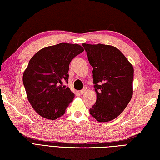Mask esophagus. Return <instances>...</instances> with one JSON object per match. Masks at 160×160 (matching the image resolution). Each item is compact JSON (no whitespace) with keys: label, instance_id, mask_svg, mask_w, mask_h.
<instances>
[{"label":"esophagus","instance_id":"34e87169","mask_svg":"<svg viewBox=\"0 0 160 160\" xmlns=\"http://www.w3.org/2000/svg\"><path fill=\"white\" fill-rule=\"evenodd\" d=\"M87 91V88H84V89H83L82 90H81V91H80V93L81 95H82V94H84V93H85Z\"/></svg>","mask_w":160,"mask_h":160}]
</instances>
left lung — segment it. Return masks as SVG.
I'll return each mask as SVG.
<instances>
[{
  "mask_svg": "<svg viewBox=\"0 0 160 160\" xmlns=\"http://www.w3.org/2000/svg\"><path fill=\"white\" fill-rule=\"evenodd\" d=\"M93 67L96 102L90 114L100 122L114 120L130 102L133 90V67L116 47L83 43Z\"/></svg>",
  "mask_w": 160,
  "mask_h": 160,
  "instance_id": "1",
  "label": "left lung"
}]
</instances>
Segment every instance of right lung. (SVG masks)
<instances>
[{"label":"right lung","mask_w":160,"mask_h":160,"mask_svg":"<svg viewBox=\"0 0 160 160\" xmlns=\"http://www.w3.org/2000/svg\"><path fill=\"white\" fill-rule=\"evenodd\" d=\"M83 51L78 44L62 42L40 49L30 59L22 81L29 103L40 116L56 120L73 101L75 95L63 81L68 82L71 61Z\"/></svg>","instance_id":"add662e5"}]
</instances>
